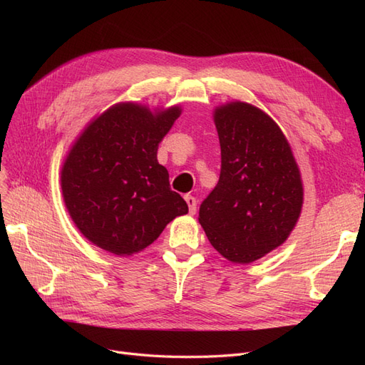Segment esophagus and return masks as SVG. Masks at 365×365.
Returning a JSON list of instances; mask_svg holds the SVG:
<instances>
[{
    "mask_svg": "<svg viewBox=\"0 0 365 365\" xmlns=\"http://www.w3.org/2000/svg\"><path fill=\"white\" fill-rule=\"evenodd\" d=\"M184 200H185L187 205H189V213H190V215H195V213H196V204H197L196 197L192 196V195H185Z\"/></svg>",
    "mask_w": 365,
    "mask_h": 365,
    "instance_id": "34e87169",
    "label": "esophagus"
}]
</instances>
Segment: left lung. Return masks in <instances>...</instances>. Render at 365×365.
I'll list each match as a JSON object with an SVG mask.
<instances>
[{"label":"left lung","instance_id":"8db88e82","mask_svg":"<svg viewBox=\"0 0 365 365\" xmlns=\"http://www.w3.org/2000/svg\"><path fill=\"white\" fill-rule=\"evenodd\" d=\"M220 143L219 182L200 208L213 248L251 263L289 237L303 207V181L288 138L257 106L228 102L213 114Z\"/></svg>","mask_w":365,"mask_h":365}]
</instances>
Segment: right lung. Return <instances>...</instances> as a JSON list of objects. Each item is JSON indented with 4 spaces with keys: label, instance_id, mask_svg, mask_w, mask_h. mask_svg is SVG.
Returning a JSON list of instances; mask_svg holds the SVG:
<instances>
[{
    "label": "right lung",
    "instance_id": "right-lung-1",
    "mask_svg": "<svg viewBox=\"0 0 365 365\" xmlns=\"http://www.w3.org/2000/svg\"><path fill=\"white\" fill-rule=\"evenodd\" d=\"M181 111L178 105L150 109L115 103L73 143L62 164L61 189L71 220L93 245L132 256L189 212L157 160L160 141Z\"/></svg>",
    "mask_w": 365,
    "mask_h": 365
}]
</instances>
